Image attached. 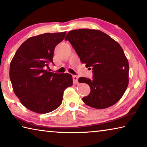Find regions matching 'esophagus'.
<instances>
[{"instance_id":"1","label":"esophagus","mask_w":147,"mask_h":147,"mask_svg":"<svg viewBox=\"0 0 147 147\" xmlns=\"http://www.w3.org/2000/svg\"><path fill=\"white\" fill-rule=\"evenodd\" d=\"M73 82H74V83H75V84L78 83V76H76V75H73Z\"/></svg>"}]
</instances>
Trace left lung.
Segmentation results:
<instances>
[{"instance_id":"8db88e82","label":"left lung","mask_w":147,"mask_h":147,"mask_svg":"<svg viewBox=\"0 0 147 147\" xmlns=\"http://www.w3.org/2000/svg\"><path fill=\"white\" fill-rule=\"evenodd\" d=\"M65 40L70 42L82 63L92 68L93 78L78 79L91 89L89 95L82 98L84 102L96 109L117 102L129 82L128 61L120 45L102 32L86 28L69 32Z\"/></svg>"}]
</instances>
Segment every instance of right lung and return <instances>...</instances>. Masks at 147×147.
I'll return each instance as SVG.
<instances>
[{"instance_id":"right-lung-1","label":"right lung","mask_w":147,"mask_h":147,"mask_svg":"<svg viewBox=\"0 0 147 147\" xmlns=\"http://www.w3.org/2000/svg\"><path fill=\"white\" fill-rule=\"evenodd\" d=\"M66 32L45 33L30 38L19 47L9 67V78L15 94L23 105L39 113L54 111L61 105L63 92L73 85L69 73L47 70L53 63L56 46Z\"/></svg>"}]
</instances>
